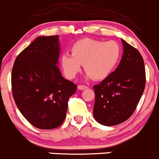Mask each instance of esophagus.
<instances>
[{"label":"esophagus","instance_id":"34e87169","mask_svg":"<svg viewBox=\"0 0 159 159\" xmlns=\"http://www.w3.org/2000/svg\"><path fill=\"white\" fill-rule=\"evenodd\" d=\"M86 89H88V87H87V86H85V85H78V90H84Z\"/></svg>","mask_w":159,"mask_h":159}]
</instances>
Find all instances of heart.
Instances as JSON below:
<instances>
[{
    "mask_svg": "<svg viewBox=\"0 0 159 159\" xmlns=\"http://www.w3.org/2000/svg\"><path fill=\"white\" fill-rule=\"evenodd\" d=\"M70 51L71 54H65L61 57L64 73L70 79L79 73L81 65H84L88 78L105 79L115 69L121 55V46L116 41L104 42L91 38L76 41Z\"/></svg>",
    "mask_w": 159,
    "mask_h": 159,
    "instance_id": "b5f03b06",
    "label": "heart"
}]
</instances>
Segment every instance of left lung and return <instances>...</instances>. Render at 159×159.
<instances>
[{
    "mask_svg": "<svg viewBox=\"0 0 159 159\" xmlns=\"http://www.w3.org/2000/svg\"><path fill=\"white\" fill-rule=\"evenodd\" d=\"M123 54L115 71L94 86L93 116L105 126L121 124L135 110L145 86V69L142 55L121 39Z\"/></svg>",
    "mask_w": 159,
    "mask_h": 159,
    "instance_id": "8db88e82",
    "label": "left lung"
}]
</instances>
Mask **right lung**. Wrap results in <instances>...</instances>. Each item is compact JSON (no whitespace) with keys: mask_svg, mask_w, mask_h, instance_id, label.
<instances>
[{"mask_svg":"<svg viewBox=\"0 0 159 159\" xmlns=\"http://www.w3.org/2000/svg\"><path fill=\"white\" fill-rule=\"evenodd\" d=\"M59 36H41L19 54L11 74L14 102L24 117L40 129H56L66 118L76 84L58 66Z\"/></svg>","mask_w":159,"mask_h":159,"instance_id":"1","label":"right lung"}]
</instances>
